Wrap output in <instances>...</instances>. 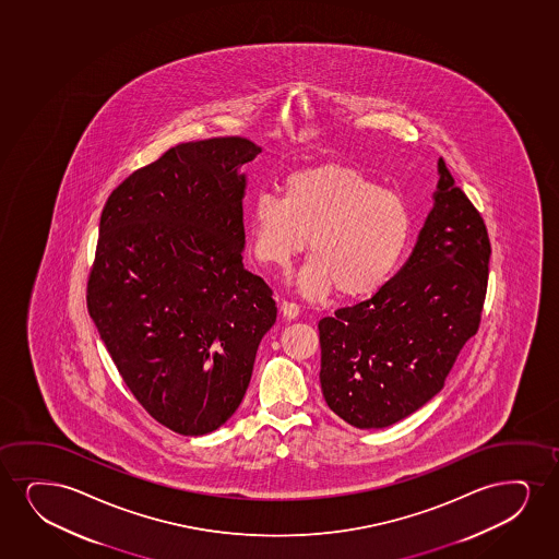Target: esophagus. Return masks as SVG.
<instances>
[{"label":"esophagus","mask_w":559,"mask_h":559,"mask_svg":"<svg viewBox=\"0 0 559 559\" xmlns=\"http://www.w3.org/2000/svg\"><path fill=\"white\" fill-rule=\"evenodd\" d=\"M282 313L287 319H297L300 316V306L297 302H289V300H283Z\"/></svg>","instance_id":"1"}]
</instances>
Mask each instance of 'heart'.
<instances>
[{
	"label": "heart",
	"instance_id": "b5f03b06",
	"mask_svg": "<svg viewBox=\"0 0 559 559\" xmlns=\"http://www.w3.org/2000/svg\"><path fill=\"white\" fill-rule=\"evenodd\" d=\"M412 234L408 205L359 170L325 164L290 174L282 199L262 192L249 207L254 261L287 269L310 238L298 274L306 297L333 289L340 298L374 295L403 261Z\"/></svg>",
	"mask_w": 559,
	"mask_h": 559
}]
</instances>
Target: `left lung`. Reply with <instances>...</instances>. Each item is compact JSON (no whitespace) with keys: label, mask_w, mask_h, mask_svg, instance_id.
<instances>
[{"label":"left lung","mask_w":559,"mask_h":559,"mask_svg":"<svg viewBox=\"0 0 559 559\" xmlns=\"http://www.w3.org/2000/svg\"><path fill=\"white\" fill-rule=\"evenodd\" d=\"M439 174L435 207L401 272L319 321L321 391L359 429L389 427L431 401L480 326L488 228L442 158Z\"/></svg>","instance_id":"8db88e82"}]
</instances>
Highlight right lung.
<instances>
[{
	"label": "right lung",
	"instance_id": "obj_1",
	"mask_svg": "<svg viewBox=\"0 0 559 559\" xmlns=\"http://www.w3.org/2000/svg\"><path fill=\"white\" fill-rule=\"evenodd\" d=\"M259 153L241 135L176 145L99 217L88 313L138 403L185 437L233 416L276 323L272 289L243 269L241 166Z\"/></svg>",
	"mask_w": 559,
	"mask_h": 559
}]
</instances>
